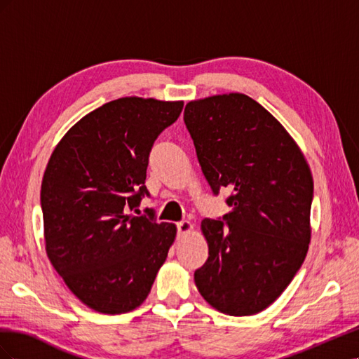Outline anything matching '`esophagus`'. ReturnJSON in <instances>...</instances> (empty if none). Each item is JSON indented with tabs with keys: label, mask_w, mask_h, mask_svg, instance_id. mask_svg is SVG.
<instances>
[{
	"label": "esophagus",
	"mask_w": 359,
	"mask_h": 359,
	"mask_svg": "<svg viewBox=\"0 0 359 359\" xmlns=\"http://www.w3.org/2000/svg\"><path fill=\"white\" fill-rule=\"evenodd\" d=\"M177 229H178V235H184V233H189L193 229V224L187 220H182L177 223Z\"/></svg>",
	"instance_id": "obj_1"
}]
</instances>
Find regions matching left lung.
<instances>
[{
  "instance_id": "left-lung-1",
  "label": "left lung",
  "mask_w": 359,
  "mask_h": 359,
  "mask_svg": "<svg viewBox=\"0 0 359 359\" xmlns=\"http://www.w3.org/2000/svg\"><path fill=\"white\" fill-rule=\"evenodd\" d=\"M184 123L212 193L231 190L223 219H205L208 259L194 271L205 301L231 316L271 306L307 256L313 177L301 149L245 94L186 104Z\"/></svg>"
}]
</instances>
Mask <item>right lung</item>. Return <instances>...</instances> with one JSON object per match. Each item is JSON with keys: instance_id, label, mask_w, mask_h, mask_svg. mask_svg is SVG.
I'll return each instance as SVG.
<instances>
[{"instance_id": "obj_1", "label": "right lung", "mask_w": 359, "mask_h": 359, "mask_svg": "<svg viewBox=\"0 0 359 359\" xmlns=\"http://www.w3.org/2000/svg\"><path fill=\"white\" fill-rule=\"evenodd\" d=\"M182 102L124 97L85 115L60 140L43 175L46 253L85 306L132 311L145 301L177 227L139 214L151 148Z\"/></svg>"}]
</instances>
